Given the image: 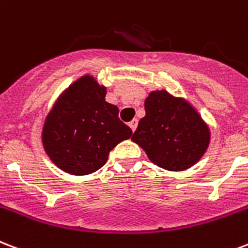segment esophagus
<instances>
[{
    "instance_id": "esophagus-1",
    "label": "esophagus",
    "mask_w": 248,
    "mask_h": 248,
    "mask_svg": "<svg viewBox=\"0 0 248 248\" xmlns=\"http://www.w3.org/2000/svg\"><path fill=\"white\" fill-rule=\"evenodd\" d=\"M128 126H130V128H131L132 131H135L137 130V126H138V120L135 118V120H132L130 124H128Z\"/></svg>"
}]
</instances>
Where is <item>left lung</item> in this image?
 Masks as SVG:
<instances>
[{
    "label": "left lung",
    "mask_w": 248,
    "mask_h": 248,
    "mask_svg": "<svg viewBox=\"0 0 248 248\" xmlns=\"http://www.w3.org/2000/svg\"><path fill=\"white\" fill-rule=\"evenodd\" d=\"M145 116L131 140L144 149L155 165L182 171L207 152L211 131L198 110L168 91H152L144 101Z\"/></svg>",
    "instance_id": "1"
}]
</instances>
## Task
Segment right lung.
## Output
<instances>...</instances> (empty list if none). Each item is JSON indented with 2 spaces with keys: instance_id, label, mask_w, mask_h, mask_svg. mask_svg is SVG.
Masks as SVG:
<instances>
[{
  "instance_id": "obj_1",
  "label": "right lung",
  "mask_w": 248,
  "mask_h": 248,
  "mask_svg": "<svg viewBox=\"0 0 248 248\" xmlns=\"http://www.w3.org/2000/svg\"><path fill=\"white\" fill-rule=\"evenodd\" d=\"M107 87L87 74L57 99L45 118L41 141L53 164L73 175H87L105 165L109 152L131 137L118 108L105 101Z\"/></svg>"
}]
</instances>
